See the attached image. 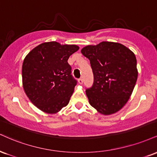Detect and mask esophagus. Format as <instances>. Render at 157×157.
I'll return each mask as SVG.
<instances>
[{
	"label": "esophagus",
	"mask_w": 157,
	"mask_h": 157,
	"mask_svg": "<svg viewBox=\"0 0 157 157\" xmlns=\"http://www.w3.org/2000/svg\"><path fill=\"white\" fill-rule=\"evenodd\" d=\"M78 82H79V84H82V82H83V80H82V78H80L78 80Z\"/></svg>",
	"instance_id": "esophagus-1"
}]
</instances>
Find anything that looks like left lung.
<instances>
[{"instance_id":"obj_1","label":"left lung","mask_w":157,"mask_h":157,"mask_svg":"<svg viewBox=\"0 0 157 157\" xmlns=\"http://www.w3.org/2000/svg\"><path fill=\"white\" fill-rule=\"evenodd\" d=\"M81 52L89 59L94 74V83L86 90L90 105L103 115L118 112L129 100L137 81L135 54L110 41L88 45Z\"/></svg>"}]
</instances>
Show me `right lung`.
<instances>
[{"instance_id": "add662e5", "label": "right lung", "mask_w": 157, "mask_h": 157, "mask_svg": "<svg viewBox=\"0 0 157 157\" xmlns=\"http://www.w3.org/2000/svg\"><path fill=\"white\" fill-rule=\"evenodd\" d=\"M78 50L77 45L50 41L38 45L24 59L23 88L39 109L56 113L68 105L77 83L68 59Z\"/></svg>"}]
</instances>
